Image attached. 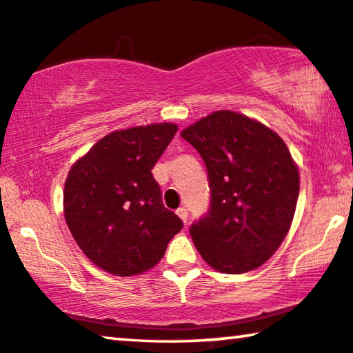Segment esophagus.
<instances>
[{"mask_svg":"<svg viewBox=\"0 0 353 353\" xmlns=\"http://www.w3.org/2000/svg\"><path fill=\"white\" fill-rule=\"evenodd\" d=\"M177 216H179V217H181V219H182V222H183V224H187V222H188V210H187V208H185V206L179 208V210H177Z\"/></svg>","mask_w":353,"mask_h":353,"instance_id":"obj_1","label":"esophagus"}]
</instances>
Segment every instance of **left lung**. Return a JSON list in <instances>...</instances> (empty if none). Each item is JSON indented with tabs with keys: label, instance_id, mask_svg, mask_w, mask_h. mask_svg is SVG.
Returning <instances> with one entry per match:
<instances>
[{
	"label": "left lung",
	"instance_id": "8db88e82",
	"mask_svg": "<svg viewBox=\"0 0 353 353\" xmlns=\"http://www.w3.org/2000/svg\"><path fill=\"white\" fill-rule=\"evenodd\" d=\"M181 136L200 153L210 182L208 212L188 230L198 252L224 274L257 269L285 240L299 196L286 143L230 110L211 113Z\"/></svg>",
	"mask_w": 353,
	"mask_h": 353
}]
</instances>
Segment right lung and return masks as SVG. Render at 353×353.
Masks as SVG:
<instances>
[{
    "mask_svg": "<svg viewBox=\"0 0 353 353\" xmlns=\"http://www.w3.org/2000/svg\"><path fill=\"white\" fill-rule=\"evenodd\" d=\"M176 132L172 123L115 131L68 172L63 190L67 225L88 259L113 275L152 269L183 227L163 205L161 188L152 174Z\"/></svg>",
    "mask_w": 353,
    "mask_h": 353,
    "instance_id": "add662e5",
    "label": "right lung"
}]
</instances>
